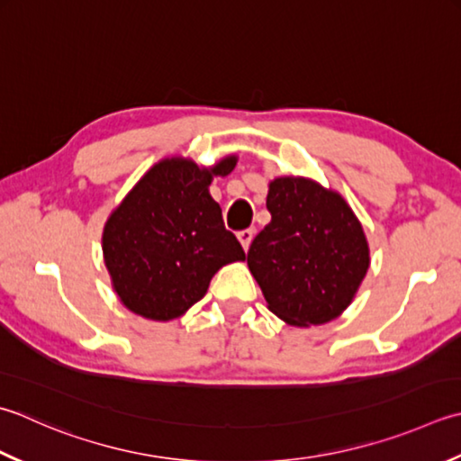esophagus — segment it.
I'll return each mask as SVG.
<instances>
[{
    "instance_id": "34e87169",
    "label": "esophagus",
    "mask_w": 461,
    "mask_h": 461,
    "mask_svg": "<svg viewBox=\"0 0 461 461\" xmlns=\"http://www.w3.org/2000/svg\"><path fill=\"white\" fill-rule=\"evenodd\" d=\"M254 236H256V231L251 230V228L238 231V240H240V243H241V248L246 249V251L249 249V243H251V240H254Z\"/></svg>"
}]
</instances>
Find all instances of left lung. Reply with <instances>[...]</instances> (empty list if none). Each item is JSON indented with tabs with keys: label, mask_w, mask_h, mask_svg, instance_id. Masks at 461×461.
Segmentation results:
<instances>
[{
	"label": "left lung",
	"mask_w": 461,
	"mask_h": 461,
	"mask_svg": "<svg viewBox=\"0 0 461 461\" xmlns=\"http://www.w3.org/2000/svg\"><path fill=\"white\" fill-rule=\"evenodd\" d=\"M266 205L272 221L251 241L248 267L267 310L294 328L336 320L369 267L362 221L339 192L303 176L272 179Z\"/></svg>",
	"instance_id": "1"
}]
</instances>
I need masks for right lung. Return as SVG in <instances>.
Returning a JSON list of instances; mask_svg holds the SVG:
<instances>
[{"label": "right lung", "instance_id": "1", "mask_svg": "<svg viewBox=\"0 0 461 461\" xmlns=\"http://www.w3.org/2000/svg\"><path fill=\"white\" fill-rule=\"evenodd\" d=\"M238 156L205 167L174 156L153 164L104 225V264L120 302L135 315L169 321L205 295L212 277L246 254L223 228L210 194Z\"/></svg>", "mask_w": 461, "mask_h": 461}]
</instances>
